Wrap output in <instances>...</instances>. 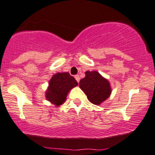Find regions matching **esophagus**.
Instances as JSON below:
<instances>
[{
    "label": "esophagus",
    "instance_id": "34e87169",
    "mask_svg": "<svg viewBox=\"0 0 155 155\" xmlns=\"http://www.w3.org/2000/svg\"><path fill=\"white\" fill-rule=\"evenodd\" d=\"M74 78H75V79H76V81H78V83H79V81H80V76L79 75H75L74 76Z\"/></svg>",
    "mask_w": 155,
    "mask_h": 155
}]
</instances>
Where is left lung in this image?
Instances as JSON below:
<instances>
[{"instance_id": "obj_1", "label": "left lung", "mask_w": 155, "mask_h": 155, "mask_svg": "<svg viewBox=\"0 0 155 155\" xmlns=\"http://www.w3.org/2000/svg\"><path fill=\"white\" fill-rule=\"evenodd\" d=\"M85 74V78L80 81V88L92 104L101 105L110 96L112 89L110 82L97 71H86Z\"/></svg>"}]
</instances>
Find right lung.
<instances>
[{"mask_svg":"<svg viewBox=\"0 0 155 155\" xmlns=\"http://www.w3.org/2000/svg\"><path fill=\"white\" fill-rule=\"evenodd\" d=\"M78 83L69 72H58L50 78L45 91L46 100L58 107L67 100L68 93Z\"/></svg>","mask_w":155,"mask_h":155,"instance_id":"add662e5","label":"right lung"}]
</instances>
